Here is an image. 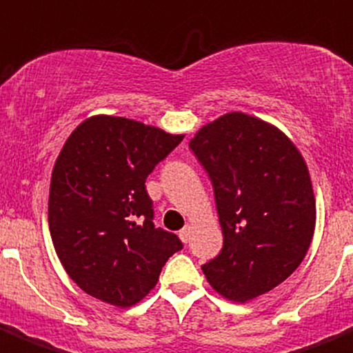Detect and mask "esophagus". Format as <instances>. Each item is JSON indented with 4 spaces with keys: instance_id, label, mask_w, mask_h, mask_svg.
Returning a JSON list of instances; mask_svg holds the SVG:
<instances>
[{
    "instance_id": "esophagus-1",
    "label": "esophagus",
    "mask_w": 353,
    "mask_h": 353,
    "mask_svg": "<svg viewBox=\"0 0 353 353\" xmlns=\"http://www.w3.org/2000/svg\"><path fill=\"white\" fill-rule=\"evenodd\" d=\"M190 236H191V224H186V225H184V228L179 231L181 241L188 243V241H190Z\"/></svg>"
}]
</instances>
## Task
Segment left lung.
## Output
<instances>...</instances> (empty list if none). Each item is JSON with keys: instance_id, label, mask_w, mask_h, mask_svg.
<instances>
[{"instance_id": "1", "label": "left lung", "mask_w": 353, "mask_h": 353, "mask_svg": "<svg viewBox=\"0 0 353 353\" xmlns=\"http://www.w3.org/2000/svg\"><path fill=\"white\" fill-rule=\"evenodd\" d=\"M190 148L214 184L224 236L221 253L201 269L219 295L246 303L290 278L309 250V167L281 129L243 112L205 124Z\"/></svg>"}]
</instances>
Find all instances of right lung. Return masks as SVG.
<instances>
[{
	"mask_svg": "<svg viewBox=\"0 0 353 353\" xmlns=\"http://www.w3.org/2000/svg\"><path fill=\"white\" fill-rule=\"evenodd\" d=\"M183 138L114 115L85 119L67 138L51 172L48 224L65 272L88 295L136 305L183 248L155 228L145 186Z\"/></svg>",
	"mask_w": 353,
	"mask_h": 353,
	"instance_id": "obj_1",
	"label": "right lung"
}]
</instances>
